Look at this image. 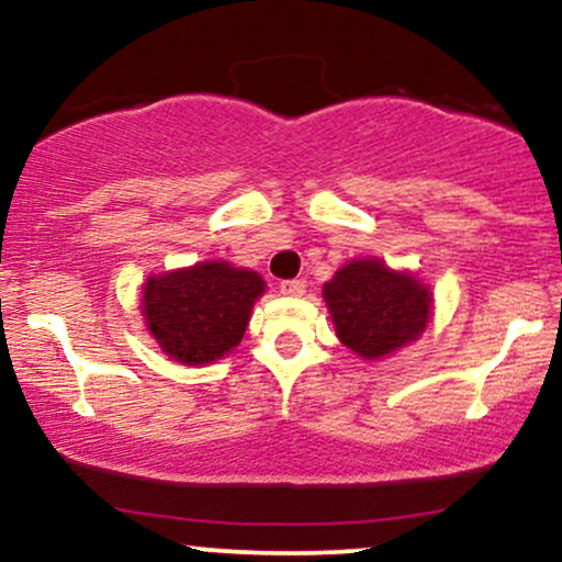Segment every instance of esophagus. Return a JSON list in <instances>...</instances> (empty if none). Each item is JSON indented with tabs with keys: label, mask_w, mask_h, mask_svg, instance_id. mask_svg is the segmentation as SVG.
<instances>
[{
	"label": "esophagus",
	"mask_w": 562,
	"mask_h": 562,
	"mask_svg": "<svg viewBox=\"0 0 562 562\" xmlns=\"http://www.w3.org/2000/svg\"><path fill=\"white\" fill-rule=\"evenodd\" d=\"M303 290H306V282L303 280H288L280 285V293L288 295V299H295V295H303Z\"/></svg>",
	"instance_id": "esophagus-1"
}]
</instances>
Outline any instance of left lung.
<instances>
[{"instance_id":"8db88e82","label":"left lung","mask_w":562,"mask_h":562,"mask_svg":"<svg viewBox=\"0 0 562 562\" xmlns=\"http://www.w3.org/2000/svg\"><path fill=\"white\" fill-rule=\"evenodd\" d=\"M335 335L367 362L420 340L434 317V290L409 269H391L378 256L344 263L322 285Z\"/></svg>"}]
</instances>
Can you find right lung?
<instances>
[{
  "label": "right lung",
  "instance_id": "right-lung-1",
  "mask_svg": "<svg viewBox=\"0 0 562 562\" xmlns=\"http://www.w3.org/2000/svg\"><path fill=\"white\" fill-rule=\"evenodd\" d=\"M267 282L259 272L224 259L150 274L142 282L139 312L160 351L184 367L214 364L243 340L254 303Z\"/></svg>",
  "mask_w": 562,
  "mask_h": 562
}]
</instances>
